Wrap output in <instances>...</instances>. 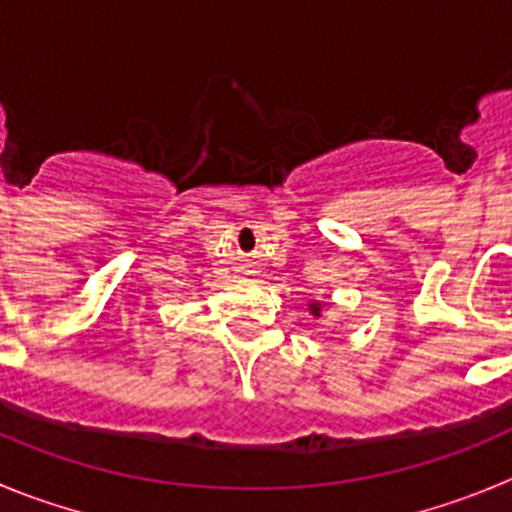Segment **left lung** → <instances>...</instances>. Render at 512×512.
Returning a JSON list of instances; mask_svg holds the SVG:
<instances>
[{
  "label": "left lung",
  "instance_id": "left-lung-1",
  "mask_svg": "<svg viewBox=\"0 0 512 512\" xmlns=\"http://www.w3.org/2000/svg\"><path fill=\"white\" fill-rule=\"evenodd\" d=\"M308 308H310V313L315 315V318L321 315V303H308Z\"/></svg>",
  "mask_w": 512,
  "mask_h": 512
}]
</instances>
